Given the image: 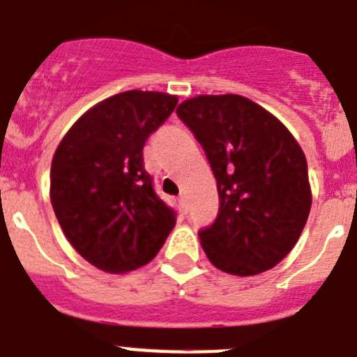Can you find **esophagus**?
<instances>
[{
	"label": "esophagus",
	"instance_id": "obj_1",
	"mask_svg": "<svg viewBox=\"0 0 357 357\" xmlns=\"http://www.w3.org/2000/svg\"><path fill=\"white\" fill-rule=\"evenodd\" d=\"M178 207H181V211L184 214L188 213V200H185L184 195H181V197H178Z\"/></svg>",
	"mask_w": 357,
	"mask_h": 357
}]
</instances>
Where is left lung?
I'll use <instances>...</instances> for the list:
<instances>
[{
  "mask_svg": "<svg viewBox=\"0 0 357 357\" xmlns=\"http://www.w3.org/2000/svg\"><path fill=\"white\" fill-rule=\"evenodd\" d=\"M176 114L204 146L220 197L200 230L207 259L222 272L259 275L291 252L311 211L307 160L291 132L239 94H200Z\"/></svg>",
  "mask_w": 357,
  "mask_h": 357,
  "instance_id": "1",
  "label": "left lung"
}]
</instances>
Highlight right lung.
<instances>
[{
  "label": "right lung",
  "mask_w": 357,
  "mask_h": 357,
  "mask_svg": "<svg viewBox=\"0 0 357 357\" xmlns=\"http://www.w3.org/2000/svg\"><path fill=\"white\" fill-rule=\"evenodd\" d=\"M176 102L159 91L114 94L85 110L56 146L53 211L73 248L103 272L128 273L150 263L175 227V213L144 172L143 146Z\"/></svg>",
  "instance_id": "add662e5"
}]
</instances>
